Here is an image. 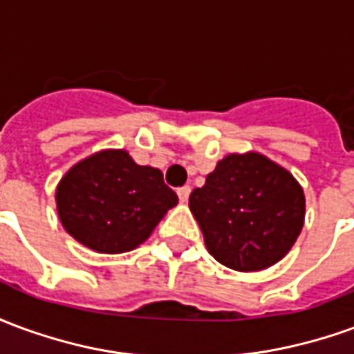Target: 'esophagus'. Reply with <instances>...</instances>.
I'll return each mask as SVG.
<instances>
[{
  "label": "esophagus",
  "instance_id": "34e87169",
  "mask_svg": "<svg viewBox=\"0 0 354 354\" xmlns=\"http://www.w3.org/2000/svg\"><path fill=\"white\" fill-rule=\"evenodd\" d=\"M178 199L185 203V201L189 199V193H192V187L189 185H184V187H178Z\"/></svg>",
  "mask_w": 354,
  "mask_h": 354
}]
</instances>
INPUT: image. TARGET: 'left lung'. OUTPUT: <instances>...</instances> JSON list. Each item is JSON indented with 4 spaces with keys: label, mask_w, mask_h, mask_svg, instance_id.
I'll return each mask as SVG.
<instances>
[{
    "label": "left lung",
    "mask_w": 354,
    "mask_h": 354,
    "mask_svg": "<svg viewBox=\"0 0 354 354\" xmlns=\"http://www.w3.org/2000/svg\"><path fill=\"white\" fill-rule=\"evenodd\" d=\"M208 252L235 271L282 260L304 227L305 197L288 170L263 155L231 153L189 195Z\"/></svg>",
    "instance_id": "1"
}]
</instances>
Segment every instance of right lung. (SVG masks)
Returning <instances> with one entry per match:
<instances>
[{"label": "right lung", "instance_id": "1", "mask_svg": "<svg viewBox=\"0 0 354 354\" xmlns=\"http://www.w3.org/2000/svg\"><path fill=\"white\" fill-rule=\"evenodd\" d=\"M178 195L153 167H140L124 149L91 155L68 170L57 187L58 218L81 245L102 254L142 245Z\"/></svg>", "mask_w": 354, "mask_h": 354}]
</instances>
